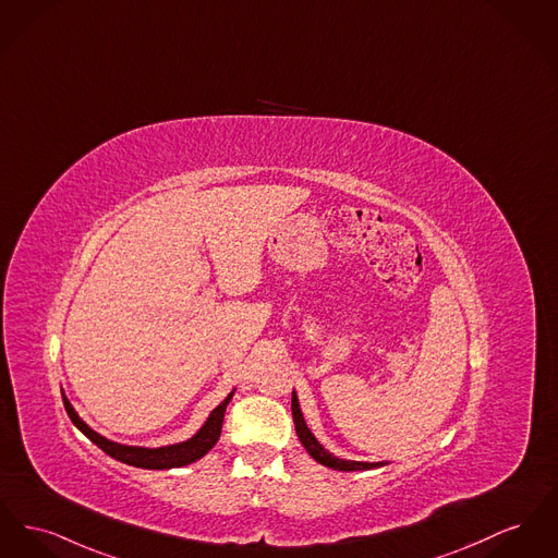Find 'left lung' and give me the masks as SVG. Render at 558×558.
Returning <instances> with one entry per match:
<instances>
[{
    "label": "left lung",
    "instance_id": "1",
    "mask_svg": "<svg viewBox=\"0 0 558 558\" xmlns=\"http://www.w3.org/2000/svg\"><path fill=\"white\" fill-rule=\"evenodd\" d=\"M291 409H293V422H295L296 436L301 440V445L305 447V451L316 459L318 463L339 470V472H356V470H373V468H381L388 465V461H352V459L335 458L332 453H328L327 449L316 440V436L310 432V427L305 426L303 413L299 409V398L293 392V400H291Z\"/></svg>",
    "mask_w": 558,
    "mask_h": 558
}]
</instances>
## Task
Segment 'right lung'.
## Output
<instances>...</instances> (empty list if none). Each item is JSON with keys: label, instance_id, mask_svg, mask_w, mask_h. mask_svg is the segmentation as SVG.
Here are the masks:
<instances>
[{"label": "right lung", "instance_id": "obj_1", "mask_svg": "<svg viewBox=\"0 0 558 558\" xmlns=\"http://www.w3.org/2000/svg\"><path fill=\"white\" fill-rule=\"evenodd\" d=\"M233 392L228 393V398L213 409V413L208 415V420L204 422V426L197 429L196 434L183 442L177 445H168V447H158V449H149V447H131V445H120L113 442L105 436H100L99 432H95L93 427L86 426L80 415L75 413V409L71 407V402L66 400L63 393V402H65L66 415L73 422V426L80 432H84L100 451H105L109 458L118 459L122 463H129L134 468H145V470H170V468H181V465H190L199 458H204L219 440L221 436V426H223V417H226V409L230 404Z\"/></svg>", "mask_w": 558, "mask_h": 558}]
</instances>
